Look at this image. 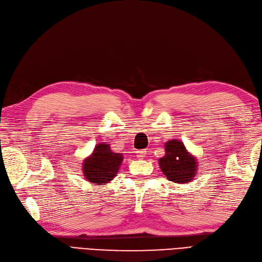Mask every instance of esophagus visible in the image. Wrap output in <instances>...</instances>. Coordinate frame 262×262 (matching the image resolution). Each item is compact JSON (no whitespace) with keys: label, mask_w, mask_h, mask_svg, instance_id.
<instances>
[{"label":"esophagus","mask_w":262,"mask_h":262,"mask_svg":"<svg viewBox=\"0 0 262 262\" xmlns=\"http://www.w3.org/2000/svg\"><path fill=\"white\" fill-rule=\"evenodd\" d=\"M136 154H137V157L142 159L146 156V150H137Z\"/></svg>","instance_id":"1"}]
</instances>
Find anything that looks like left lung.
<instances>
[{
    "instance_id": "8db88e82",
    "label": "left lung",
    "mask_w": 262,
    "mask_h": 262,
    "mask_svg": "<svg viewBox=\"0 0 262 262\" xmlns=\"http://www.w3.org/2000/svg\"><path fill=\"white\" fill-rule=\"evenodd\" d=\"M165 147V156L159 159V166L165 176L173 183H189L196 175L195 158L187 152L180 140L167 142Z\"/></svg>"
}]
</instances>
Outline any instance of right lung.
<instances>
[{"label": "right lung", "instance_id": "add662e5", "mask_svg": "<svg viewBox=\"0 0 262 262\" xmlns=\"http://www.w3.org/2000/svg\"><path fill=\"white\" fill-rule=\"evenodd\" d=\"M122 160V155L112 151L110 145L98 144L92 157L85 159L84 176L93 184L108 183L116 176Z\"/></svg>", "mask_w": 262, "mask_h": 262}]
</instances>
